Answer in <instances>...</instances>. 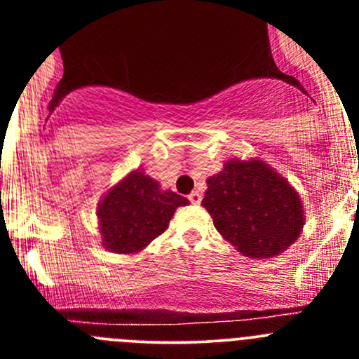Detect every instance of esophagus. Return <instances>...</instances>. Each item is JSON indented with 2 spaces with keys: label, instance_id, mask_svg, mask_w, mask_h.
<instances>
[{
  "label": "esophagus",
  "instance_id": "esophagus-1",
  "mask_svg": "<svg viewBox=\"0 0 359 359\" xmlns=\"http://www.w3.org/2000/svg\"><path fill=\"white\" fill-rule=\"evenodd\" d=\"M189 201L192 203V205H199V203H201V194H199L198 190H194V192H190V194H189Z\"/></svg>",
  "mask_w": 359,
  "mask_h": 359
}]
</instances>
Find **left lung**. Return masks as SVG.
Masks as SVG:
<instances>
[{"instance_id": "left-lung-1", "label": "left lung", "mask_w": 359, "mask_h": 359, "mask_svg": "<svg viewBox=\"0 0 359 359\" xmlns=\"http://www.w3.org/2000/svg\"><path fill=\"white\" fill-rule=\"evenodd\" d=\"M207 185L201 205L223 239L244 257H277L302 233V199L266 161L231 158Z\"/></svg>"}]
</instances>
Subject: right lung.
Returning <instances> with one entry per match:
<instances>
[{
  "mask_svg": "<svg viewBox=\"0 0 359 359\" xmlns=\"http://www.w3.org/2000/svg\"><path fill=\"white\" fill-rule=\"evenodd\" d=\"M189 199L136 169L122 177L102 196L97 207L98 231L104 248L120 255H133L169 228L177 207Z\"/></svg>",
  "mask_w": 359,
  "mask_h": 359,
  "instance_id": "1",
  "label": "right lung"
}]
</instances>
